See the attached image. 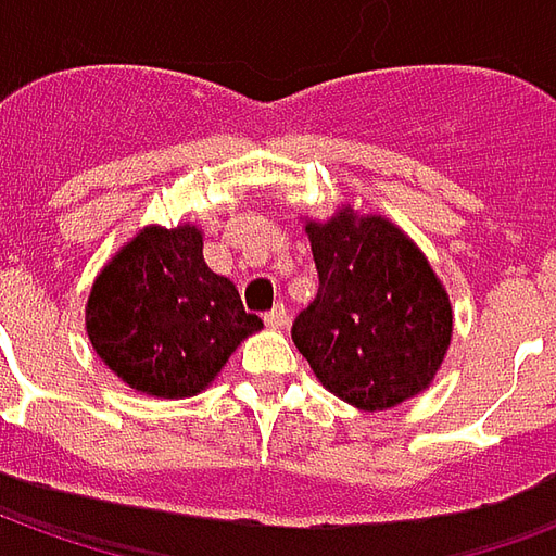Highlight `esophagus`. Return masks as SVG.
Instances as JSON below:
<instances>
[{"label": "esophagus", "instance_id": "obj_1", "mask_svg": "<svg viewBox=\"0 0 556 556\" xmlns=\"http://www.w3.org/2000/svg\"><path fill=\"white\" fill-rule=\"evenodd\" d=\"M265 325L274 327V330H282V327L289 325V309H286L282 303H277L270 313H265Z\"/></svg>", "mask_w": 556, "mask_h": 556}]
</instances>
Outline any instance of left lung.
I'll use <instances>...</instances> for the list:
<instances>
[{
	"label": "left lung",
	"instance_id": "obj_1",
	"mask_svg": "<svg viewBox=\"0 0 556 556\" xmlns=\"http://www.w3.org/2000/svg\"><path fill=\"white\" fill-rule=\"evenodd\" d=\"M318 294L291 339L315 378L361 410L396 408L431 384L453 339V306L429 258L381 214L342 207L306 223Z\"/></svg>",
	"mask_w": 556,
	"mask_h": 556
}]
</instances>
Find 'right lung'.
I'll use <instances>...</instances> for the list:
<instances>
[{"mask_svg": "<svg viewBox=\"0 0 556 556\" xmlns=\"http://www.w3.org/2000/svg\"><path fill=\"white\" fill-rule=\"evenodd\" d=\"M91 349L139 393H202L243 339L262 330L231 279L205 265L202 231L146 226L106 262L86 303Z\"/></svg>", "mask_w": 556, "mask_h": 556, "instance_id": "right-lung-1", "label": "right lung"}]
</instances>
